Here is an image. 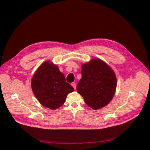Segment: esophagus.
<instances>
[{"label": "esophagus", "mask_w": 150, "mask_h": 150, "mask_svg": "<svg viewBox=\"0 0 150 150\" xmlns=\"http://www.w3.org/2000/svg\"><path fill=\"white\" fill-rule=\"evenodd\" d=\"M71 86H72L73 87H74V88L75 89H76V83H75V82H73V83H71Z\"/></svg>", "instance_id": "esophagus-1"}]
</instances>
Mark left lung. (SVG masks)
Here are the masks:
<instances>
[{
    "label": "left lung",
    "mask_w": 150,
    "mask_h": 150,
    "mask_svg": "<svg viewBox=\"0 0 150 150\" xmlns=\"http://www.w3.org/2000/svg\"><path fill=\"white\" fill-rule=\"evenodd\" d=\"M81 75L76 91L85 103L94 110L107 105L116 88V78L112 69L102 60L94 59L83 65Z\"/></svg>",
    "instance_id": "obj_1"
}]
</instances>
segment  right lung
<instances>
[{"mask_svg":"<svg viewBox=\"0 0 150 150\" xmlns=\"http://www.w3.org/2000/svg\"><path fill=\"white\" fill-rule=\"evenodd\" d=\"M31 85L39 102L51 110L62 105L67 94L74 91L57 67L49 61L43 62L35 71Z\"/></svg>","mask_w":150,"mask_h":150,"instance_id":"1","label":"right lung"}]
</instances>
